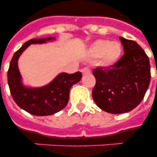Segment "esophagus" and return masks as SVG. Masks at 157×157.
I'll list each match as a JSON object with an SVG mask.
<instances>
[{"instance_id": "esophagus-1", "label": "esophagus", "mask_w": 157, "mask_h": 157, "mask_svg": "<svg viewBox=\"0 0 157 157\" xmlns=\"http://www.w3.org/2000/svg\"><path fill=\"white\" fill-rule=\"evenodd\" d=\"M81 72L83 75H87V74L91 73V71L89 67H84V68L81 69Z\"/></svg>"}]
</instances>
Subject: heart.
<instances>
[{"instance_id":"obj_1","label":"heart","mask_w":157,"mask_h":157,"mask_svg":"<svg viewBox=\"0 0 157 157\" xmlns=\"http://www.w3.org/2000/svg\"><path fill=\"white\" fill-rule=\"evenodd\" d=\"M90 53L94 58L101 57L104 65H112L120 59L121 54V46L118 42L98 40L91 46Z\"/></svg>"}]
</instances>
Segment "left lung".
<instances>
[{
	"label": "left lung",
	"mask_w": 157,
	"mask_h": 157,
	"mask_svg": "<svg viewBox=\"0 0 157 157\" xmlns=\"http://www.w3.org/2000/svg\"><path fill=\"white\" fill-rule=\"evenodd\" d=\"M124 55L113 65L94 69L92 96L99 108L112 114L129 112L144 99L151 80L147 55L137 42L120 37Z\"/></svg>",
	"instance_id": "1"
}]
</instances>
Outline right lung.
<instances>
[{
  "instance_id": "add662e5",
  "label": "right lung",
  "mask_w": 157,
  "mask_h": 157,
  "mask_svg": "<svg viewBox=\"0 0 157 157\" xmlns=\"http://www.w3.org/2000/svg\"><path fill=\"white\" fill-rule=\"evenodd\" d=\"M54 39L47 37L29 40L14 53L10 63L7 76L12 98L18 107L34 116H50L63 109L68 102L70 89L81 81L82 76L80 71L73 74L62 72L43 87L32 88L23 86L18 67L19 56L32 44H43Z\"/></svg>"
}]
</instances>
